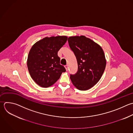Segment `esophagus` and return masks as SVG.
Wrapping results in <instances>:
<instances>
[{"label": "esophagus", "instance_id": "esophagus-1", "mask_svg": "<svg viewBox=\"0 0 133 133\" xmlns=\"http://www.w3.org/2000/svg\"><path fill=\"white\" fill-rule=\"evenodd\" d=\"M64 67H65V68L66 71H68V65H66L64 66Z\"/></svg>", "mask_w": 133, "mask_h": 133}]
</instances>
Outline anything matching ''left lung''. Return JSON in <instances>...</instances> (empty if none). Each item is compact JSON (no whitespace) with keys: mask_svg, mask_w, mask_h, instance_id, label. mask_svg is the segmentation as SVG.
Here are the masks:
<instances>
[{"mask_svg":"<svg viewBox=\"0 0 133 133\" xmlns=\"http://www.w3.org/2000/svg\"><path fill=\"white\" fill-rule=\"evenodd\" d=\"M70 48L77 60L78 71L70 75L73 85L81 90H86L96 85L105 68L106 59L101 47L85 36L68 38Z\"/></svg>","mask_w":133,"mask_h":133,"instance_id":"left-lung-1","label":"left lung"}]
</instances>
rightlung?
Here are the masks:
<instances>
[{"mask_svg": "<svg viewBox=\"0 0 133 133\" xmlns=\"http://www.w3.org/2000/svg\"><path fill=\"white\" fill-rule=\"evenodd\" d=\"M68 39L66 36L46 37L35 43L31 48L27 60L30 75L42 87L54 85L66 71L60 64L58 52Z\"/></svg>", "mask_w": 133, "mask_h": 133, "instance_id": "1", "label": "right lung"}]
</instances>
